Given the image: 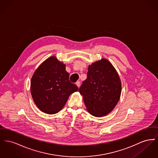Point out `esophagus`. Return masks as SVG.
<instances>
[{"label":"esophagus","mask_w":158,"mask_h":158,"mask_svg":"<svg viewBox=\"0 0 158 158\" xmlns=\"http://www.w3.org/2000/svg\"><path fill=\"white\" fill-rule=\"evenodd\" d=\"M76 85L77 86L78 88H79L80 86H81V82H80V81H77V82H76Z\"/></svg>","instance_id":"34e87169"}]
</instances>
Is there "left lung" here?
Returning <instances> with one entry per match:
<instances>
[{"label": "left lung", "instance_id": "obj_1", "mask_svg": "<svg viewBox=\"0 0 158 158\" xmlns=\"http://www.w3.org/2000/svg\"><path fill=\"white\" fill-rule=\"evenodd\" d=\"M119 76L111 63L106 58L88 66L87 78L79 88L86 110L95 117L110 113L121 97Z\"/></svg>", "mask_w": 158, "mask_h": 158}]
</instances>
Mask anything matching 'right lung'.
<instances>
[{"label":"right lung","mask_w":158,"mask_h":158,"mask_svg":"<svg viewBox=\"0 0 158 158\" xmlns=\"http://www.w3.org/2000/svg\"><path fill=\"white\" fill-rule=\"evenodd\" d=\"M78 89L69 81L65 64L56 56L40 64L31 79L30 91L34 102L40 111L49 114L60 111L69 96Z\"/></svg>","instance_id":"1"}]
</instances>
